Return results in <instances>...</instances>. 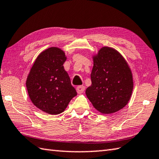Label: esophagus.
<instances>
[{
	"mask_svg": "<svg viewBox=\"0 0 159 159\" xmlns=\"http://www.w3.org/2000/svg\"><path fill=\"white\" fill-rule=\"evenodd\" d=\"M76 90H77V92L79 94H81V93H82L84 91L85 87L84 86H77Z\"/></svg>",
	"mask_w": 159,
	"mask_h": 159,
	"instance_id": "1",
	"label": "esophagus"
}]
</instances>
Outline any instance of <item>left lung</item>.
<instances>
[{
	"label": "left lung",
	"instance_id": "1",
	"mask_svg": "<svg viewBox=\"0 0 159 159\" xmlns=\"http://www.w3.org/2000/svg\"><path fill=\"white\" fill-rule=\"evenodd\" d=\"M91 86L86 95L93 107L104 114L120 110L132 93V74L127 61L115 49L103 47L93 57Z\"/></svg>",
	"mask_w": 159,
	"mask_h": 159
}]
</instances>
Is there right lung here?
<instances>
[{
  "instance_id": "obj_1",
  "label": "right lung",
  "mask_w": 159,
  "mask_h": 159,
  "mask_svg": "<svg viewBox=\"0 0 159 159\" xmlns=\"http://www.w3.org/2000/svg\"><path fill=\"white\" fill-rule=\"evenodd\" d=\"M66 60L63 50L49 48L36 59L26 81L32 103L49 114L62 113L77 95L63 66Z\"/></svg>"
}]
</instances>
